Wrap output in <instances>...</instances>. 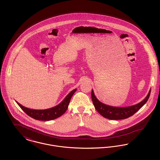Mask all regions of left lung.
<instances>
[{"label": "left lung", "mask_w": 160, "mask_h": 160, "mask_svg": "<svg viewBox=\"0 0 160 160\" xmlns=\"http://www.w3.org/2000/svg\"><path fill=\"white\" fill-rule=\"evenodd\" d=\"M150 92L151 89L148 92L147 97L140 103L126 107H116L102 103L95 97L93 89L92 90L91 97L95 108L102 116L109 119L119 120L126 119L135 114L146 103L150 97Z\"/></svg>", "instance_id": "8db88e82"}]
</instances>
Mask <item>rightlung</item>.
I'll return each mask as SVG.
<instances>
[{"label": "right lung", "instance_id": "1", "mask_svg": "<svg viewBox=\"0 0 160 160\" xmlns=\"http://www.w3.org/2000/svg\"><path fill=\"white\" fill-rule=\"evenodd\" d=\"M76 89L72 90L68 95L64 98V100L60 102L57 106L48 108L46 110H33L26 108L20 104L16 101L20 107L25 112V113L29 116L30 117L41 121H50L55 119L65 113L68 107L70 100L73 95L74 93L76 91Z\"/></svg>", "mask_w": 160, "mask_h": 160}]
</instances>
